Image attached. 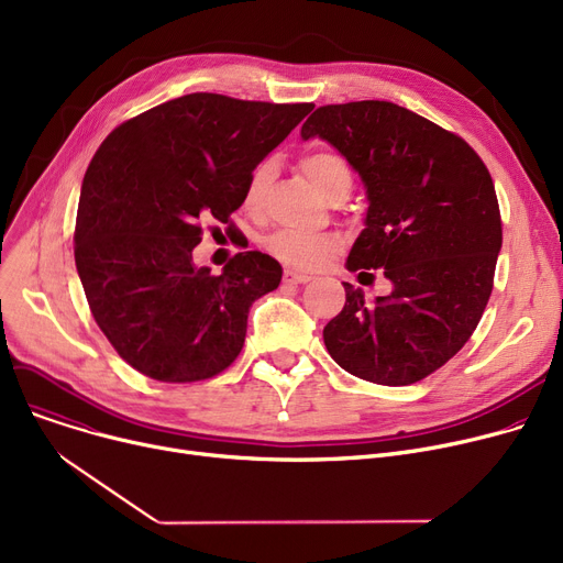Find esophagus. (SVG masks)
Segmentation results:
<instances>
[{"mask_svg": "<svg viewBox=\"0 0 563 563\" xmlns=\"http://www.w3.org/2000/svg\"><path fill=\"white\" fill-rule=\"evenodd\" d=\"M283 280H285L287 285H301V283H310L312 276H310V274H301V272H294V269H285Z\"/></svg>", "mask_w": 563, "mask_h": 563, "instance_id": "34e87169", "label": "esophagus"}]
</instances>
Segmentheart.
<instances>
[{
	"label": "heart",
	"instance_id": "1",
	"mask_svg": "<svg viewBox=\"0 0 563 563\" xmlns=\"http://www.w3.org/2000/svg\"><path fill=\"white\" fill-rule=\"evenodd\" d=\"M301 166L312 180V185L327 196L340 183H346V180L351 183V170H349L346 162L335 153H310L303 157ZM272 175H274V162L257 164L253 168V173L249 175L244 202L251 207V210L260 207L264 191L272 183ZM266 249H269L278 260H283L287 264L314 266L338 249V236L331 232H308V230L285 228L269 236Z\"/></svg>",
	"mask_w": 563,
	"mask_h": 563
}]
</instances>
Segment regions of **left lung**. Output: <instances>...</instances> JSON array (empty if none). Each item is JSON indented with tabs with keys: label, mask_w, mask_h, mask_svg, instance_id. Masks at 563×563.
Segmentation results:
<instances>
[{
	"label": "left lung",
	"mask_w": 563,
	"mask_h": 563,
	"mask_svg": "<svg viewBox=\"0 0 563 563\" xmlns=\"http://www.w3.org/2000/svg\"><path fill=\"white\" fill-rule=\"evenodd\" d=\"M301 139L331 143L363 183L365 228L346 269H380L393 285L365 303L342 283L323 344L378 386L422 380L470 340L493 291L501 221L490 173L461 136L386 100L319 107Z\"/></svg>",
	"instance_id": "obj_1"
}]
</instances>
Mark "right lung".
Returning a JSON list of instances; mask_svg holds the SVG:
<instances>
[{
  "mask_svg": "<svg viewBox=\"0 0 563 563\" xmlns=\"http://www.w3.org/2000/svg\"><path fill=\"white\" fill-rule=\"evenodd\" d=\"M312 107L189 93L98 147L81 183L75 264L100 331L141 374L191 383L240 356L249 308L280 285L283 266L246 251L212 276L194 249L202 221L228 223L253 168Z\"/></svg>",
  "mask_w": 563,
  "mask_h": 563,
  "instance_id": "right-lung-1",
  "label": "right lung"
}]
</instances>
